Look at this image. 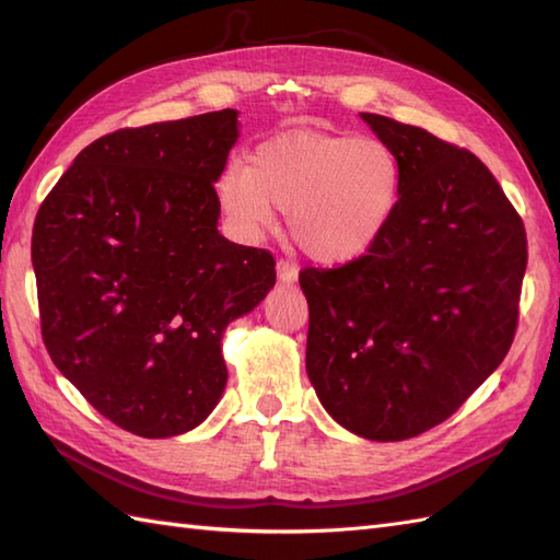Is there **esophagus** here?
<instances>
[{
	"label": "esophagus",
	"mask_w": 560,
	"mask_h": 560,
	"mask_svg": "<svg viewBox=\"0 0 560 560\" xmlns=\"http://www.w3.org/2000/svg\"><path fill=\"white\" fill-rule=\"evenodd\" d=\"M277 271H279L281 283H293L295 279H299V267H295L291 259H279L277 261Z\"/></svg>",
	"instance_id": "34e87169"
}]
</instances>
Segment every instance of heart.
I'll return each mask as SVG.
<instances>
[{
    "instance_id": "b5f03b06",
    "label": "heart",
    "mask_w": 560,
    "mask_h": 560,
    "mask_svg": "<svg viewBox=\"0 0 560 560\" xmlns=\"http://www.w3.org/2000/svg\"><path fill=\"white\" fill-rule=\"evenodd\" d=\"M399 185V161L383 139L289 132L261 144L253 165L231 161L217 187L243 229H265L277 207L313 259L349 261L387 229Z\"/></svg>"
}]
</instances>
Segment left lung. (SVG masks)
<instances>
[{
  "instance_id": "8db88e82",
  "label": "left lung",
  "mask_w": 560,
  "mask_h": 560,
  "mask_svg": "<svg viewBox=\"0 0 560 560\" xmlns=\"http://www.w3.org/2000/svg\"><path fill=\"white\" fill-rule=\"evenodd\" d=\"M395 151L397 209L363 255L305 267V368L323 407L371 440L450 419L515 339L527 233L493 173L450 141L361 113Z\"/></svg>"
}]
</instances>
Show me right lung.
I'll list each match as a JSON object with an SVG mask.
<instances>
[{"label":"right lung","mask_w":560,"mask_h":560,"mask_svg":"<svg viewBox=\"0 0 560 560\" xmlns=\"http://www.w3.org/2000/svg\"><path fill=\"white\" fill-rule=\"evenodd\" d=\"M237 139L225 108L125 127L83 149L33 223L45 349L105 419L141 438L199 425L225 387L221 335L277 281L269 249L219 233Z\"/></svg>","instance_id":"obj_1"}]
</instances>
